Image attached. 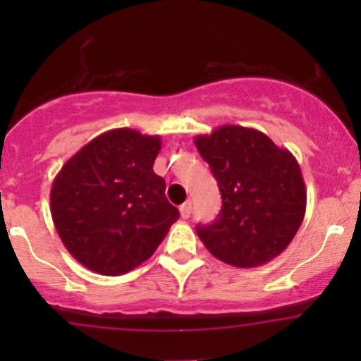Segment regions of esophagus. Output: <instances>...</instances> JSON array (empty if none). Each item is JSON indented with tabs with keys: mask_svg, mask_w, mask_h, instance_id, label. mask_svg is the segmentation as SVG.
Returning <instances> with one entry per match:
<instances>
[{
	"mask_svg": "<svg viewBox=\"0 0 361 361\" xmlns=\"http://www.w3.org/2000/svg\"><path fill=\"white\" fill-rule=\"evenodd\" d=\"M192 200H186L183 205L180 207V214H181V217L183 219H188L190 215H192Z\"/></svg>",
	"mask_w": 361,
	"mask_h": 361,
	"instance_id": "obj_1",
	"label": "esophagus"
}]
</instances>
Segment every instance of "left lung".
Listing matches in <instances>:
<instances>
[{
    "label": "left lung",
    "instance_id": "obj_1",
    "mask_svg": "<svg viewBox=\"0 0 361 361\" xmlns=\"http://www.w3.org/2000/svg\"><path fill=\"white\" fill-rule=\"evenodd\" d=\"M222 195V209L197 234L217 259L238 268L268 263L287 250L305 215L307 190L297 159L256 128L221 126L197 135Z\"/></svg>",
    "mask_w": 361,
    "mask_h": 361
}]
</instances>
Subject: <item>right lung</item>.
I'll return each instance as SVG.
<instances>
[{"mask_svg": "<svg viewBox=\"0 0 361 361\" xmlns=\"http://www.w3.org/2000/svg\"><path fill=\"white\" fill-rule=\"evenodd\" d=\"M159 135L105 132L64 163L51 188L54 226L88 270L118 276L154 255L180 212L152 171Z\"/></svg>", "mask_w": 361, "mask_h": 361, "instance_id": "1", "label": "right lung"}]
</instances>
